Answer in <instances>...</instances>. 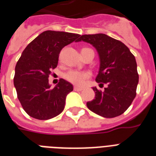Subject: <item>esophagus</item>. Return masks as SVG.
<instances>
[{"mask_svg":"<svg viewBox=\"0 0 156 156\" xmlns=\"http://www.w3.org/2000/svg\"><path fill=\"white\" fill-rule=\"evenodd\" d=\"M73 90H76V91H81L83 90V87H73Z\"/></svg>","mask_w":156,"mask_h":156,"instance_id":"esophagus-1","label":"esophagus"}]
</instances>
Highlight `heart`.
<instances>
[{"mask_svg":"<svg viewBox=\"0 0 156 156\" xmlns=\"http://www.w3.org/2000/svg\"><path fill=\"white\" fill-rule=\"evenodd\" d=\"M90 77V73L87 71H79L76 69L68 71L65 74V78L74 85L82 86Z\"/></svg>","mask_w":156,"mask_h":156,"instance_id":"obj_1","label":"heart"}]
</instances>
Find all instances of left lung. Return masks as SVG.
<instances>
[{"mask_svg": "<svg viewBox=\"0 0 156 156\" xmlns=\"http://www.w3.org/2000/svg\"><path fill=\"white\" fill-rule=\"evenodd\" d=\"M82 40L92 44L99 53L100 66L95 81L108 84L104 91L93 87L95 99L87 106L106 118L120 116L136 96L138 73L135 57L123 43L105 34L83 35L78 41Z\"/></svg>", "mask_w": 156, "mask_h": 156, "instance_id": "1", "label": "left lung"}]
</instances>
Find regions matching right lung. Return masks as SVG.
<instances>
[{"mask_svg": "<svg viewBox=\"0 0 156 156\" xmlns=\"http://www.w3.org/2000/svg\"><path fill=\"white\" fill-rule=\"evenodd\" d=\"M80 35L46 30L27 46L15 66L13 84L24 111L33 118L48 120L64 110L66 95L73 85L61 78L50 88L48 77L58 64L65 46L78 42Z\"/></svg>", "mask_w": 156, "mask_h": 156, "instance_id": "obj_1", "label": "right lung"}]
</instances>
